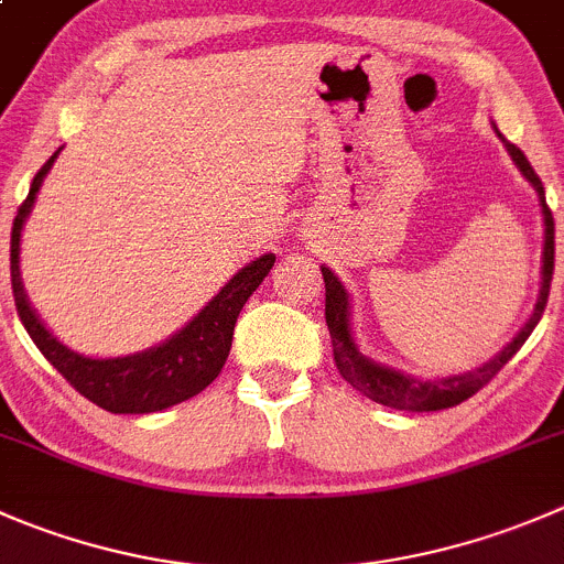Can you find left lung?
<instances>
[{"label":"left lung","instance_id":"8db88e82","mask_svg":"<svg viewBox=\"0 0 564 564\" xmlns=\"http://www.w3.org/2000/svg\"><path fill=\"white\" fill-rule=\"evenodd\" d=\"M501 140H505V137H501ZM505 149L510 151L512 162H516L518 171L527 176V182L538 189L540 206H543L545 245H543V281H540V297H538V305H534V314L529 316V322L521 327V333H518V336L512 338V341L507 344L494 360H488V364L479 366V369L466 371V375L441 377V380H415V377L402 375V371L375 364V360L360 355L358 347H355L352 322H349L347 289L341 286V281H338L327 267H322V278H325V322H327V330H330L333 360H336L338 371H341V377L349 382V386L364 391L366 397L375 399V402L386 404V408L444 410V408H455V404L466 402L468 397H474L479 388L488 386V382L505 369L507 360L523 347V341L532 336L534 325H538L540 316H543L545 303H549L551 275H554V217H551L549 204H545L543 182H540V176L534 173V167L529 165L523 151L518 149V145L507 143V140H505Z\"/></svg>","mask_w":564,"mask_h":564}]
</instances>
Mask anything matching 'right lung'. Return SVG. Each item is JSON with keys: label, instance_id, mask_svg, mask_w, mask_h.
I'll return each mask as SVG.
<instances>
[{"label": "right lung", "instance_id": "right-lung-1", "mask_svg": "<svg viewBox=\"0 0 564 564\" xmlns=\"http://www.w3.org/2000/svg\"><path fill=\"white\" fill-rule=\"evenodd\" d=\"M57 154L32 178L30 195L19 206V215L13 220V234H10V283H13V300L21 325L26 327V333H30L35 347L43 352V358L82 397L90 399L98 408L109 410V413H156V410H165L171 404L195 397L226 366L239 311L248 303L250 294L259 289V283L270 275L275 256L264 253L261 259L242 267L187 327H182L176 336L162 341L160 347L126 355V358H85V355L63 347L43 327V322L37 319L30 300H26L19 272L21 228H24L26 215H30L32 204H35L37 189H41L43 178H46L48 167L54 165Z\"/></svg>", "mask_w": 564, "mask_h": 564}]
</instances>
